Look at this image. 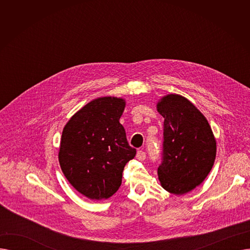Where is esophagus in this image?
Instances as JSON below:
<instances>
[{
	"mask_svg": "<svg viewBox=\"0 0 250 250\" xmlns=\"http://www.w3.org/2000/svg\"><path fill=\"white\" fill-rule=\"evenodd\" d=\"M146 152L145 151H143V150H139L138 152H137V158L139 159V160H141V161H144L146 159Z\"/></svg>",
	"mask_w": 250,
	"mask_h": 250,
	"instance_id": "1",
	"label": "esophagus"
}]
</instances>
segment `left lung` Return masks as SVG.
Masks as SVG:
<instances>
[{"instance_id":"obj_1","label":"left lung","mask_w":250,"mask_h":250,"mask_svg":"<svg viewBox=\"0 0 250 250\" xmlns=\"http://www.w3.org/2000/svg\"><path fill=\"white\" fill-rule=\"evenodd\" d=\"M164 117L161 186L173 194L190 191L204 181L216 158V141L206 117L187 98L165 96L157 105Z\"/></svg>"}]
</instances>
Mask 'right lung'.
Here are the masks:
<instances>
[{
	"label": "right lung",
	"instance_id": "right-lung-1",
	"mask_svg": "<svg viewBox=\"0 0 250 250\" xmlns=\"http://www.w3.org/2000/svg\"><path fill=\"white\" fill-rule=\"evenodd\" d=\"M124 109L121 98H97L63 127L61 168L71 185L91 200L108 199L116 192L125 164L136 156L120 124Z\"/></svg>",
	"mask_w": 250,
	"mask_h": 250
}]
</instances>
